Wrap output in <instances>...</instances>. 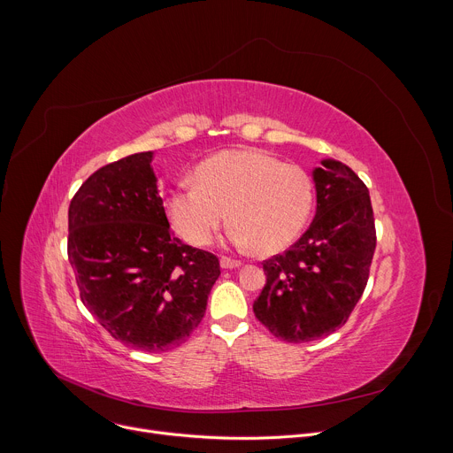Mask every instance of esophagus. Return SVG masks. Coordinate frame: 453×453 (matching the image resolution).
Listing matches in <instances>:
<instances>
[{
    "mask_svg": "<svg viewBox=\"0 0 453 453\" xmlns=\"http://www.w3.org/2000/svg\"><path fill=\"white\" fill-rule=\"evenodd\" d=\"M240 265H242V262L233 260V257H227V256H222V257H220V267H222V269H236V267H240Z\"/></svg>",
    "mask_w": 453,
    "mask_h": 453,
    "instance_id": "obj_1",
    "label": "esophagus"
}]
</instances>
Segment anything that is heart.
Masks as SVG:
<instances>
[{
  "instance_id": "obj_1",
  "label": "heart",
  "mask_w": 453,
  "mask_h": 453,
  "mask_svg": "<svg viewBox=\"0 0 453 453\" xmlns=\"http://www.w3.org/2000/svg\"><path fill=\"white\" fill-rule=\"evenodd\" d=\"M165 208L191 245H210L229 211L234 245L273 254L303 231L313 208V180L304 168L269 152L226 150L197 166L196 182L173 186Z\"/></svg>"
}]
</instances>
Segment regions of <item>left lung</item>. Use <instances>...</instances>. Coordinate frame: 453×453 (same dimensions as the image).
Segmentation results:
<instances>
[{
  "instance_id": "8db88e82",
  "label": "left lung",
  "mask_w": 453,
  "mask_h": 453,
  "mask_svg": "<svg viewBox=\"0 0 453 453\" xmlns=\"http://www.w3.org/2000/svg\"><path fill=\"white\" fill-rule=\"evenodd\" d=\"M317 211L304 234L264 262L267 283L252 304L278 339L317 341L346 325L364 294L376 249L369 189L344 163L313 170Z\"/></svg>"
}]
</instances>
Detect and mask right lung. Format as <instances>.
<instances>
[{
    "label": "right lung",
    "instance_id": "add662e5",
    "mask_svg": "<svg viewBox=\"0 0 453 453\" xmlns=\"http://www.w3.org/2000/svg\"><path fill=\"white\" fill-rule=\"evenodd\" d=\"M152 157L140 152L98 168L68 211V257L84 306L111 337L147 353L193 334L220 276L215 254L170 231Z\"/></svg>",
    "mask_w": 453,
    "mask_h": 453
}]
</instances>
